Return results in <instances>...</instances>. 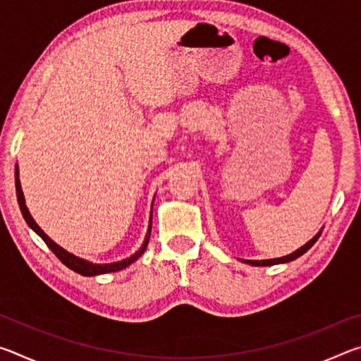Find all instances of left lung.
<instances>
[{"label":"left lung","mask_w":361,"mask_h":361,"mask_svg":"<svg viewBox=\"0 0 361 361\" xmlns=\"http://www.w3.org/2000/svg\"><path fill=\"white\" fill-rule=\"evenodd\" d=\"M320 234H322V231H320V232H317V234H315V235L312 237V239H310L307 243H305V245H302L301 248H298L296 252H293V253L286 255V256H282V258L261 259V261H258V259H240V261L247 262V264H252V266H274V264H283V262H290V261L299 258V256H302L305 252H307V250H309L310 247H312L314 243L317 242V239H319Z\"/></svg>","instance_id":"left-lung-1"}]
</instances>
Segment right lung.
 Listing matches in <instances>:
<instances>
[{
  "mask_svg": "<svg viewBox=\"0 0 361 361\" xmlns=\"http://www.w3.org/2000/svg\"><path fill=\"white\" fill-rule=\"evenodd\" d=\"M16 192H17V200H19V207H20V212L23 218H25L27 224L32 228L36 234H38L42 240L46 242V245L52 250V253L57 256V258L63 262L66 267H70L71 271H75L78 274H81V276L85 277H92V276H100V274H108V272H116V271H121V269H124L127 266H130L133 261H137L140 256L145 253L146 247H148V242H149V235H151V223H152V212H151V218H149V226H148V232H146V237H145V242L143 245L138 248V252L133 253L129 258L122 259V261H116V262H108V264H97V262H90L87 259H82L79 258V256L73 255L70 252H66L65 248H62L60 245H57L56 242H54L51 237H49L44 231H42L36 221L33 219V216L30 215V212L25 205V197H23V192H22V186H20V180H19V166H16ZM152 209V207H151Z\"/></svg>",
  "mask_w": 361,
  "mask_h": 361,
  "instance_id": "add662e5",
  "label": "right lung"
}]
</instances>
